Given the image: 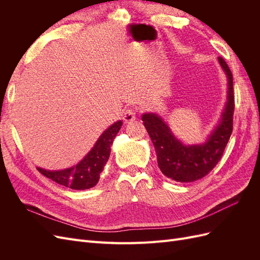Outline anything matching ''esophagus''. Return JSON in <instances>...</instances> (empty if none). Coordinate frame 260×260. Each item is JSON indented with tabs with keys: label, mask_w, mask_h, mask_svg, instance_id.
<instances>
[{
	"label": "esophagus",
	"mask_w": 260,
	"mask_h": 260,
	"mask_svg": "<svg viewBox=\"0 0 260 260\" xmlns=\"http://www.w3.org/2000/svg\"><path fill=\"white\" fill-rule=\"evenodd\" d=\"M137 117V114H136V111L133 108H128L125 109L124 113H123V116H122V119L125 123H130L132 122L133 120L136 119Z\"/></svg>",
	"instance_id": "obj_1"
}]
</instances>
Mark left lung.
Segmentation results:
<instances>
[{"label":"left lung","instance_id":"8db88e82","mask_svg":"<svg viewBox=\"0 0 260 260\" xmlns=\"http://www.w3.org/2000/svg\"><path fill=\"white\" fill-rule=\"evenodd\" d=\"M219 64L228 78V101L221 119L205 143L185 145L172 135L168 124L156 114H143L142 121L151 137L162 174L177 182H193L208 175L223 155L233 130L234 94L232 73L222 57Z\"/></svg>","mask_w":260,"mask_h":260}]
</instances>
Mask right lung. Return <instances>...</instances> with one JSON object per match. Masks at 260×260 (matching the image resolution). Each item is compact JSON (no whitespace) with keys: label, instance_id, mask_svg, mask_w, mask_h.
Instances as JSON below:
<instances>
[{"label":"right lung","instance_id":"add662e5","mask_svg":"<svg viewBox=\"0 0 260 260\" xmlns=\"http://www.w3.org/2000/svg\"><path fill=\"white\" fill-rule=\"evenodd\" d=\"M122 125L121 120L115 122L102 133L95 145L84 156V158L72 168L64 170L50 171L43 168H37L41 174L51 179L54 182L64 185L73 190H86L96 185L100 180V174L104 169L109 154L111 145L116 135Z\"/></svg>","mask_w":260,"mask_h":260}]
</instances>
